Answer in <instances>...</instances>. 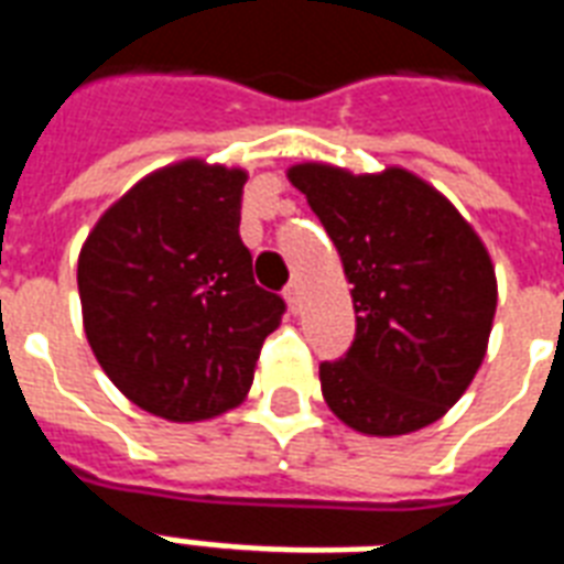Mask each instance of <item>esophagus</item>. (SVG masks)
Returning <instances> with one entry per match:
<instances>
[{
  "instance_id": "34e87169",
  "label": "esophagus",
  "mask_w": 564,
  "mask_h": 564,
  "mask_svg": "<svg viewBox=\"0 0 564 564\" xmlns=\"http://www.w3.org/2000/svg\"><path fill=\"white\" fill-rule=\"evenodd\" d=\"M283 295H286V304H290L292 313H299V310H301V299H304V290H301V283L292 281L290 286H286V292H283Z\"/></svg>"
}]
</instances>
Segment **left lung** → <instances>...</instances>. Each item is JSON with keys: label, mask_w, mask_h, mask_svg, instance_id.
Instances as JSON below:
<instances>
[{"label": "left lung", "mask_w": 564, "mask_h": 564, "mask_svg": "<svg viewBox=\"0 0 564 564\" xmlns=\"http://www.w3.org/2000/svg\"><path fill=\"white\" fill-rule=\"evenodd\" d=\"M351 283L357 336L322 362L336 419L366 436H406L438 421L471 386L489 348L498 278L471 221L403 166L354 172L295 163Z\"/></svg>", "instance_id": "obj_1"}]
</instances>
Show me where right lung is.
Wrapping results in <instances>:
<instances>
[{
	"instance_id": "obj_1",
	"label": "right lung",
	"mask_w": 564,
	"mask_h": 564,
	"mask_svg": "<svg viewBox=\"0 0 564 564\" xmlns=\"http://www.w3.org/2000/svg\"><path fill=\"white\" fill-rule=\"evenodd\" d=\"M248 172L198 158L149 172L78 254L84 334L110 383L166 421L246 401L283 299L260 290L239 239Z\"/></svg>"
}]
</instances>
